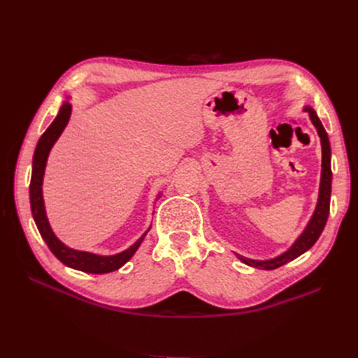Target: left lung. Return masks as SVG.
Wrapping results in <instances>:
<instances>
[{
	"label": "left lung",
	"instance_id": "left-lung-1",
	"mask_svg": "<svg viewBox=\"0 0 358 358\" xmlns=\"http://www.w3.org/2000/svg\"><path fill=\"white\" fill-rule=\"evenodd\" d=\"M305 112L309 113V117L312 124L315 125L318 136L321 138V148H322V170H321V183H320V196H318V203L315 212H313L312 218L309 224L306 225L305 231H303L299 239L292 243V246L288 249L287 252L280 254L272 259H266V262H257V259L246 258L242 255H237L242 262L248 266H252L257 268H264V270H273L280 266L287 264L288 262H292V259L301 255L303 252H306L308 249H310L315 242L318 241V237L321 236L324 227H326L327 218H329V212H330V194H331V150H330V142H329V136L324 129L320 117L317 116L315 110L309 106H305Z\"/></svg>",
	"mask_w": 358,
	"mask_h": 358
}]
</instances>
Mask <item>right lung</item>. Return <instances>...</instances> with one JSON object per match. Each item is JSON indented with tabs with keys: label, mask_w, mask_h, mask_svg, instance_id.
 Wrapping results in <instances>:
<instances>
[{
	"label": "right lung",
	"mask_w": 358,
	"mask_h": 358,
	"mask_svg": "<svg viewBox=\"0 0 358 358\" xmlns=\"http://www.w3.org/2000/svg\"><path fill=\"white\" fill-rule=\"evenodd\" d=\"M70 115H71V104L66 101L59 109V113L57 115V117L53 119V122L49 125V128L43 133V136L38 140L34 158H32V175H31V183H29L31 210L41 237L45 239L52 254L55 255L61 263H64L71 268L82 270L85 273H95V275L109 273V272H113V270H117L119 267H122L128 259L134 255V252L138 249L140 243L143 242L145 236L150 229L140 237L134 245L125 249V251L115 255H107V257L91 254V252H83V251H76V249H71L64 245L55 236V233L52 231L48 216H46V210H45V201H43V192H41L43 176H45V169H46V162H48L50 149L53 145H55L58 137L64 131V128H66V125L69 124Z\"/></svg>",
	"instance_id": "add662e5"
}]
</instances>
